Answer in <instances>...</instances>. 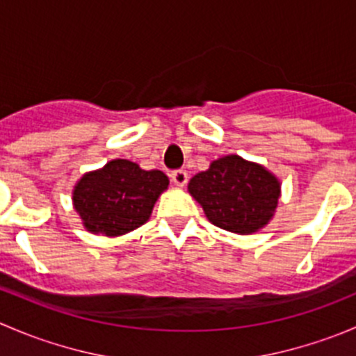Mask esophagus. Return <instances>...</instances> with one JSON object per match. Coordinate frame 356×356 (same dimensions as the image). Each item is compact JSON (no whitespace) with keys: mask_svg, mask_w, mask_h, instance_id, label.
Wrapping results in <instances>:
<instances>
[{"mask_svg":"<svg viewBox=\"0 0 356 356\" xmlns=\"http://www.w3.org/2000/svg\"><path fill=\"white\" fill-rule=\"evenodd\" d=\"M172 181H174L175 186L182 188V186H186V182H188V172L186 170L172 172Z\"/></svg>","mask_w":356,"mask_h":356,"instance_id":"34e87169","label":"esophagus"}]
</instances>
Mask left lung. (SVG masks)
Returning <instances> with one entry per match:
<instances>
[{"instance_id":"1","label":"left lung","mask_w":356,"mask_h":356,"mask_svg":"<svg viewBox=\"0 0 356 356\" xmlns=\"http://www.w3.org/2000/svg\"><path fill=\"white\" fill-rule=\"evenodd\" d=\"M189 195L208 220L234 234H254L274 218L281 198L277 175L239 155L217 158L189 181Z\"/></svg>"}]
</instances>
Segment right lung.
<instances>
[{
	"mask_svg": "<svg viewBox=\"0 0 356 356\" xmlns=\"http://www.w3.org/2000/svg\"><path fill=\"white\" fill-rule=\"evenodd\" d=\"M167 189L168 177L161 170H143L134 161L117 158L75 182L72 204L86 231L118 238L146 224Z\"/></svg>",
	"mask_w": 356,
	"mask_h": 356,
	"instance_id": "right-lung-1",
	"label": "right lung"
}]
</instances>
